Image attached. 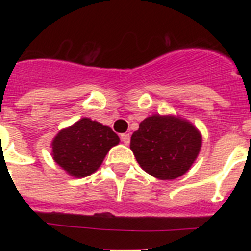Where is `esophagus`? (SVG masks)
Here are the masks:
<instances>
[{
  "instance_id": "obj_1",
  "label": "esophagus",
  "mask_w": 251,
  "mask_h": 251,
  "mask_svg": "<svg viewBox=\"0 0 251 251\" xmlns=\"http://www.w3.org/2000/svg\"><path fill=\"white\" fill-rule=\"evenodd\" d=\"M121 141L123 142L124 145H129L130 136L129 134H127V133H123V134H121Z\"/></svg>"
}]
</instances>
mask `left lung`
Here are the masks:
<instances>
[{
  "label": "left lung",
  "instance_id": "obj_1",
  "mask_svg": "<svg viewBox=\"0 0 251 251\" xmlns=\"http://www.w3.org/2000/svg\"><path fill=\"white\" fill-rule=\"evenodd\" d=\"M200 148L199 130L171 115L148 117L130 138V150L139 166L159 179H175L186 174Z\"/></svg>",
  "mask_w": 251,
  "mask_h": 251
}]
</instances>
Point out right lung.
<instances>
[{
  "instance_id": "right-lung-1",
  "label": "right lung",
  "mask_w": 251,
  "mask_h": 251,
  "mask_svg": "<svg viewBox=\"0 0 251 251\" xmlns=\"http://www.w3.org/2000/svg\"><path fill=\"white\" fill-rule=\"evenodd\" d=\"M119 137L110 129L89 118H83L70 128L59 132L52 142V156L61 168L74 177L92 175Z\"/></svg>"
}]
</instances>
